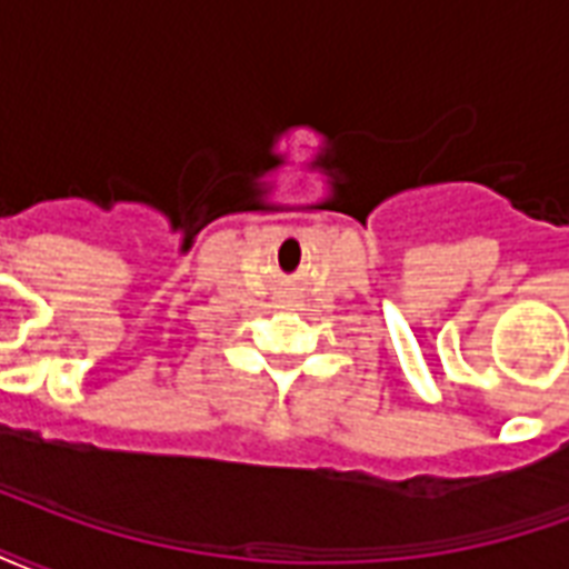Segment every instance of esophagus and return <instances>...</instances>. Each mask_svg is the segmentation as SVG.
Instances as JSON below:
<instances>
[{
    "instance_id": "1",
    "label": "esophagus",
    "mask_w": 569,
    "mask_h": 569,
    "mask_svg": "<svg viewBox=\"0 0 569 569\" xmlns=\"http://www.w3.org/2000/svg\"><path fill=\"white\" fill-rule=\"evenodd\" d=\"M283 301H289V296H283Z\"/></svg>"
}]
</instances>
